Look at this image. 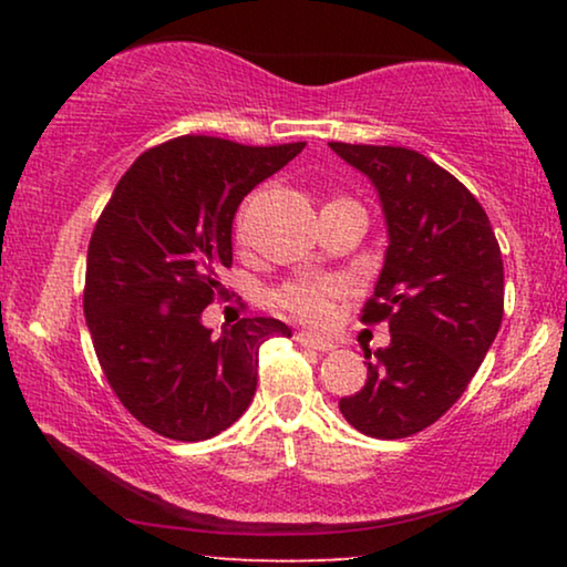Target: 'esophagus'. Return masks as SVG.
<instances>
[{
  "label": "esophagus",
  "instance_id": "1",
  "mask_svg": "<svg viewBox=\"0 0 567 567\" xmlns=\"http://www.w3.org/2000/svg\"><path fill=\"white\" fill-rule=\"evenodd\" d=\"M297 343L307 346V348H315V351H320V353H328V351H332V348H338L336 340H330L324 336H315V332H299Z\"/></svg>",
  "mask_w": 567,
  "mask_h": 567
}]
</instances>
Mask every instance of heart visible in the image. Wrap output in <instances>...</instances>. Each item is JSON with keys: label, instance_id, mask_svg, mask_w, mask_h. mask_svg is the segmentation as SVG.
<instances>
[{"label": "heart", "instance_id": "b5f03b06", "mask_svg": "<svg viewBox=\"0 0 567 567\" xmlns=\"http://www.w3.org/2000/svg\"><path fill=\"white\" fill-rule=\"evenodd\" d=\"M245 229V216L239 219L237 235L243 237ZM346 286L336 281V278H299V281H291L281 286L276 291V305L289 312L291 317L305 322H322L330 317L332 301L343 297Z\"/></svg>", "mask_w": 567, "mask_h": 567}]
</instances>
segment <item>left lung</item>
Returning a JSON list of instances; mask_svg holds the SVG:
<instances>
[{
    "instance_id": "8db88e82",
    "label": "left lung",
    "mask_w": 567,
    "mask_h": 567,
    "mask_svg": "<svg viewBox=\"0 0 567 567\" xmlns=\"http://www.w3.org/2000/svg\"><path fill=\"white\" fill-rule=\"evenodd\" d=\"M374 185L384 266L363 322H390V346L363 353L367 384L340 413L371 439H405L436 423L483 363L503 320V260L477 198L405 146L332 142Z\"/></svg>"
}]
</instances>
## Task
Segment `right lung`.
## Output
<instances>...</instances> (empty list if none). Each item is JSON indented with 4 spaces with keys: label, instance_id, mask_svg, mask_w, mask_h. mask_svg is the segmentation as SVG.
<instances>
[{
    "label": "right lung",
    "instance_id": "add662e5",
    "mask_svg": "<svg viewBox=\"0 0 567 567\" xmlns=\"http://www.w3.org/2000/svg\"><path fill=\"white\" fill-rule=\"evenodd\" d=\"M305 146L181 136L144 152L97 219L84 278L92 346L118 400L159 436L227 431L255 398L260 346L291 338L274 317H245L221 336L200 317L231 266L243 198Z\"/></svg>",
    "mask_w": 567,
    "mask_h": 567
}]
</instances>
